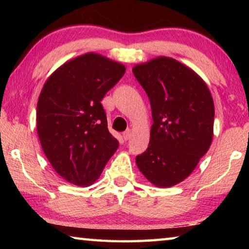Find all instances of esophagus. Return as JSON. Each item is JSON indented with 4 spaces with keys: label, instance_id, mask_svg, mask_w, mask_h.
I'll list each match as a JSON object with an SVG mask.
<instances>
[{
    "label": "esophagus",
    "instance_id": "obj_1",
    "mask_svg": "<svg viewBox=\"0 0 249 249\" xmlns=\"http://www.w3.org/2000/svg\"><path fill=\"white\" fill-rule=\"evenodd\" d=\"M130 136H132V130H130V129H126L125 132L123 133L124 140H125V141H128L129 138H130Z\"/></svg>",
    "mask_w": 249,
    "mask_h": 249
}]
</instances>
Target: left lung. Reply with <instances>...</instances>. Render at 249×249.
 <instances>
[{"label": "left lung", "instance_id": "obj_1", "mask_svg": "<svg viewBox=\"0 0 249 249\" xmlns=\"http://www.w3.org/2000/svg\"><path fill=\"white\" fill-rule=\"evenodd\" d=\"M133 73L148 95L154 120L137 167L153 184L169 188L190 176L210 148L212 95L195 71L169 57L135 66Z\"/></svg>", "mask_w": 249, "mask_h": 249}]
</instances>
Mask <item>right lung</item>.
<instances>
[{"instance_id": "1", "label": "right lung", "mask_w": 249, "mask_h": 249, "mask_svg": "<svg viewBox=\"0 0 249 249\" xmlns=\"http://www.w3.org/2000/svg\"><path fill=\"white\" fill-rule=\"evenodd\" d=\"M125 70L120 62L89 53L59 67L44 84L37 134L50 165L70 183H93L119 147L101 101Z\"/></svg>"}]
</instances>
